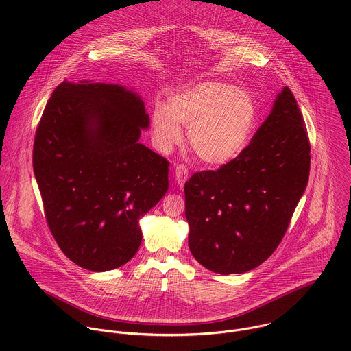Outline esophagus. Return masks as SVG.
<instances>
[{
  "instance_id": "34e87169",
  "label": "esophagus",
  "mask_w": 351,
  "mask_h": 351,
  "mask_svg": "<svg viewBox=\"0 0 351 351\" xmlns=\"http://www.w3.org/2000/svg\"><path fill=\"white\" fill-rule=\"evenodd\" d=\"M187 179H189V169L184 165L178 164L175 168V180L178 183V186L182 189Z\"/></svg>"
}]
</instances>
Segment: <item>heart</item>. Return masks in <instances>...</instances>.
<instances>
[{
	"label": "heart",
	"mask_w": 351,
	"mask_h": 351,
	"mask_svg": "<svg viewBox=\"0 0 351 351\" xmlns=\"http://www.w3.org/2000/svg\"><path fill=\"white\" fill-rule=\"evenodd\" d=\"M258 121L253 95L221 80H205L176 93L169 106L157 104L152 113L156 145L169 152L189 130L193 153L208 165H226L246 149Z\"/></svg>",
	"instance_id": "b5f03b06"
}]
</instances>
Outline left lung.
Here are the masks:
<instances>
[{"instance_id":"left-lung-1","label":"left lung","mask_w":351,"mask_h":351,"mask_svg":"<svg viewBox=\"0 0 351 351\" xmlns=\"http://www.w3.org/2000/svg\"><path fill=\"white\" fill-rule=\"evenodd\" d=\"M311 143L289 87L278 94L250 145L217 171L194 173L184 184L189 247L206 269L245 274L282 242L305 193Z\"/></svg>"}]
</instances>
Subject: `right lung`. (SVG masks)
<instances>
[{"label": "right lung", "mask_w": 351, "mask_h": 351, "mask_svg": "<svg viewBox=\"0 0 351 351\" xmlns=\"http://www.w3.org/2000/svg\"><path fill=\"white\" fill-rule=\"evenodd\" d=\"M149 124L141 97L120 84L64 80L46 104L34 175L51 235L84 269L128 263L142 242L139 220L168 190L169 162L138 142Z\"/></svg>", "instance_id": "obj_1"}]
</instances>
